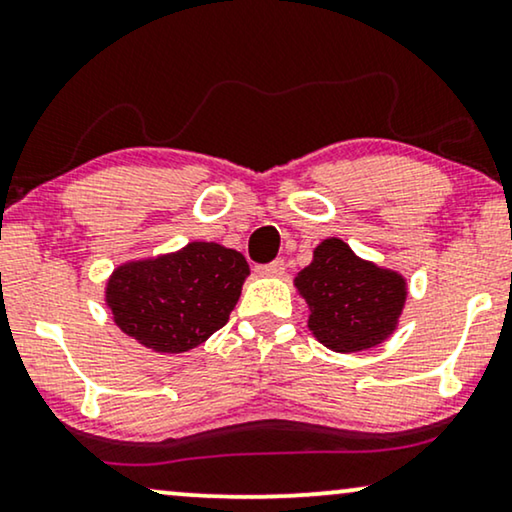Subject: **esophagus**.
Masks as SVG:
<instances>
[{
    "instance_id": "esophagus-1",
    "label": "esophagus",
    "mask_w": 512,
    "mask_h": 512,
    "mask_svg": "<svg viewBox=\"0 0 512 512\" xmlns=\"http://www.w3.org/2000/svg\"><path fill=\"white\" fill-rule=\"evenodd\" d=\"M256 272L261 277H282L284 275V261H282V258H275L272 263L256 265Z\"/></svg>"
}]
</instances>
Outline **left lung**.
Here are the masks:
<instances>
[{
	"mask_svg": "<svg viewBox=\"0 0 512 512\" xmlns=\"http://www.w3.org/2000/svg\"><path fill=\"white\" fill-rule=\"evenodd\" d=\"M294 284L310 308V331L336 353H360L386 341L407 301L402 275L362 261L336 237L315 249Z\"/></svg>",
	"mask_w": 512,
	"mask_h": 512,
	"instance_id": "obj_1",
	"label": "left lung"
}]
</instances>
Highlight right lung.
<instances>
[{
    "mask_svg": "<svg viewBox=\"0 0 512 512\" xmlns=\"http://www.w3.org/2000/svg\"><path fill=\"white\" fill-rule=\"evenodd\" d=\"M249 263L216 242L119 265L105 289L115 324L157 353H188L228 322Z\"/></svg>",
    "mask_w": 512,
    "mask_h": 512,
    "instance_id": "right-lung-1",
    "label": "right lung"
}]
</instances>
